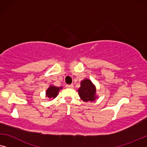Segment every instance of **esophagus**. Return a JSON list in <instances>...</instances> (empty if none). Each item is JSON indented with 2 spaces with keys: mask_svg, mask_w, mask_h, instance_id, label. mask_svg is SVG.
I'll return each instance as SVG.
<instances>
[{
  "mask_svg": "<svg viewBox=\"0 0 147 147\" xmlns=\"http://www.w3.org/2000/svg\"><path fill=\"white\" fill-rule=\"evenodd\" d=\"M66 87L68 88H73L74 86L73 84H67V85H66Z\"/></svg>",
  "mask_w": 147,
  "mask_h": 147,
  "instance_id": "obj_1",
  "label": "esophagus"
}]
</instances>
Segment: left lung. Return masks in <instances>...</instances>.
I'll use <instances>...</instances> for the list:
<instances>
[{"label":"left lung","instance_id":"left-lung-1","mask_svg":"<svg viewBox=\"0 0 147 147\" xmlns=\"http://www.w3.org/2000/svg\"><path fill=\"white\" fill-rule=\"evenodd\" d=\"M77 90L80 99L84 102H92L98 98L96 86L88 78H84L80 82V86Z\"/></svg>","mask_w":147,"mask_h":147}]
</instances>
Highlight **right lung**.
I'll return each mask as SVG.
<instances>
[{
  "mask_svg": "<svg viewBox=\"0 0 147 147\" xmlns=\"http://www.w3.org/2000/svg\"><path fill=\"white\" fill-rule=\"evenodd\" d=\"M62 86H56L54 85H50L46 90V96L49 98H55L57 96L59 90H61Z\"/></svg>",
  "mask_w": 147,
  "mask_h": 147,
  "instance_id": "1",
  "label": "right lung"
}]
</instances>
